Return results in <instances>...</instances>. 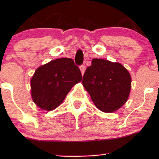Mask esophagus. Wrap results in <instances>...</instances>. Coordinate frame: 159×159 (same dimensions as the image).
Masks as SVG:
<instances>
[{
  "instance_id": "obj_1",
  "label": "esophagus",
  "mask_w": 159,
  "mask_h": 159,
  "mask_svg": "<svg viewBox=\"0 0 159 159\" xmlns=\"http://www.w3.org/2000/svg\"><path fill=\"white\" fill-rule=\"evenodd\" d=\"M85 69H86V67H85L84 65H82V66H80V70H81V72L82 75H83L84 73Z\"/></svg>"
}]
</instances>
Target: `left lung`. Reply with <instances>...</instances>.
Returning a JSON list of instances; mask_svg holds the SVG:
<instances>
[{
	"label": "left lung",
	"mask_w": 159,
	"mask_h": 159,
	"mask_svg": "<svg viewBox=\"0 0 159 159\" xmlns=\"http://www.w3.org/2000/svg\"><path fill=\"white\" fill-rule=\"evenodd\" d=\"M82 84L98 110L113 113L126 102L132 78L121 63L94 58L86 69Z\"/></svg>",
	"instance_id": "left-lung-1"
}]
</instances>
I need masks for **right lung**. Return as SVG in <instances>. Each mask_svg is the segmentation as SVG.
Returning a JSON list of instances; mask_svg holds the SVG:
<instances>
[{
    "instance_id": "right-lung-1",
    "label": "right lung",
    "mask_w": 159,
    "mask_h": 159,
    "mask_svg": "<svg viewBox=\"0 0 159 159\" xmlns=\"http://www.w3.org/2000/svg\"><path fill=\"white\" fill-rule=\"evenodd\" d=\"M81 79V71L70 58H59L40 66L30 79L33 101L43 110H54Z\"/></svg>"
}]
</instances>
